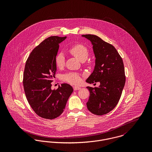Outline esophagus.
<instances>
[{
  "label": "esophagus",
  "instance_id": "esophagus-1",
  "mask_svg": "<svg viewBox=\"0 0 152 152\" xmlns=\"http://www.w3.org/2000/svg\"><path fill=\"white\" fill-rule=\"evenodd\" d=\"M73 88H74V90H75V91H76V90H79V89H81L80 87H77V86H74V87H73Z\"/></svg>",
  "mask_w": 152,
  "mask_h": 152
}]
</instances>
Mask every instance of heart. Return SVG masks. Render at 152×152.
<instances>
[{
    "instance_id": "b5f03b06",
    "label": "heart",
    "mask_w": 152,
    "mask_h": 152,
    "mask_svg": "<svg viewBox=\"0 0 152 152\" xmlns=\"http://www.w3.org/2000/svg\"><path fill=\"white\" fill-rule=\"evenodd\" d=\"M69 52L79 60H86L89 54V50L87 47L81 43L75 44L71 45L69 48ZM56 66L61 68L65 64V57L63 53H58L55 57ZM64 80L71 84L78 85L81 82V75L75 72H70L63 76Z\"/></svg>"
}]
</instances>
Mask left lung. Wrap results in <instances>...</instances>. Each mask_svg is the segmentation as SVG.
<instances>
[{"label": "left lung", "mask_w": 152, "mask_h": 152, "mask_svg": "<svg viewBox=\"0 0 152 152\" xmlns=\"http://www.w3.org/2000/svg\"><path fill=\"white\" fill-rule=\"evenodd\" d=\"M93 45L95 66L86 82H99L98 87H87L90 92L87 108L96 115H105L115 108L125 86L126 77L123 60L116 49L97 36L84 34Z\"/></svg>", "instance_id": "1"}]
</instances>
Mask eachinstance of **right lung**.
<instances>
[{
	"instance_id": "add662e5",
	"label": "right lung",
	"mask_w": 152,
	"mask_h": 152,
	"mask_svg": "<svg viewBox=\"0 0 152 152\" xmlns=\"http://www.w3.org/2000/svg\"><path fill=\"white\" fill-rule=\"evenodd\" d=\"M66 37L51 36L39 44L30 54L24 67L23 84L27 101L40 117L53 119L63 112L73 92L68 84L51 89L57 66L55 57L59 43Z\"/></svg>"
}]
</instances>
